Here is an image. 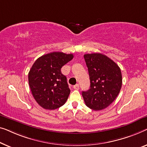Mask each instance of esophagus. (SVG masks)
<instances>
[{"instance_id": "1", "label": "esophagus", "mask_w": 147, "mask_h": 147, "mask_svg": "<svg viewBox=\"0 0 147 147\" xmlns=\"http://www.w3.org/2000/svg\"><path fill=\"white\" fill-rule=\"evenodd\" d=\"M73 88H74V89H75V90H78V89H79V84H75V85H74Z\"/></svg>"}]
</instances>
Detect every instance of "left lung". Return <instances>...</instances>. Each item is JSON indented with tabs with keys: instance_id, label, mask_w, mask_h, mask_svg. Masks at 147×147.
<instances>
[{
	"instance_id": "obj_1",
	"label": "left lung",
	"mask_w": 147,
	"mask_h": 147,
	"mask_svg": "<svg viewBox=\"0 0 147 147\" xmlns=\"http://www.w3.org/2000/svg\"><path fill=\"white\" fill-rule=\"evenodd\" d=\"M90 78V89L82 91L85 105L94 111L102 110L117 98L122 86V74L113 60L101 53L84 55Z\"/></svg>"
}]
</instances>
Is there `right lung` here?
<instances>
[{
  "label": "right lung",
  "instance_id": "1",
  "mask_svg": "<svg viewBox=\"0 0 147 147\" xmlns=\"http://www.w3.org/2000/svg\"><path fill=\"white\" fill-rule=\"evenodd\" d=\"M73 59V54L53 52L41 56L33 64L28 73V84L41 107L55 110L66 102L71 90L61 68Z\"/></svg>",
  "mask_w": 147,
  "mask_h": 147
}]
</instances>
